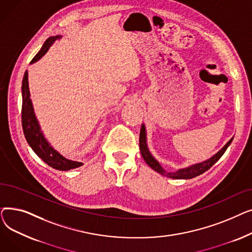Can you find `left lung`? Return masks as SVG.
I'll return each mask as SVG.
<instances>
[{
	"mask_svg": "<svg viewBox=\"0 0 252 252\" xmlns=\"http://www.w3.org/2000/svg\"><path fill=\"white\" fill-rule=\"evenodd\" d=\"M233 138L224 145V146L213 157L210 158V159L201 162V163H197L194 165H191L187 168H183V169H179L175 173H169V171H166L162 168V166L159 164V162L156 161V159H154V157L150 154L148 148H147V144H146V130H145V126H142L141 130H140V150H141V154L142 157L144 158V160L146 161V163L153 168L155 171H157L158 174L163 175L165 177L171 178V179H192L195 178L197 176H199L203 173H205L206 170H208L211 166H213L220 158L222 156V154L224 153V151L227 150V148L229 147V145L231 144Z\"/></svg>",
	"mask_w": 252,
	"mask_h": 252,
	"instance_id": "8db88e82",
	"label": "left lung"
}]
</instances>
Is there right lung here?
<instances>
[{
	"mask_svg": "<svg viewBox=\"0 0 252 252\" xmlns=\"http://www.w3.org/2000/svg\"><path fill=\"white\" fill-rule=\"evenodd\" d=\"M59 37V35L49 37L43 45L42 49L39 50L37 54L32 58L31 63H33L38 59H41L46 54V52L48 51L50 46ZM30 97L31 95L29 89L28 71H25L22 81L21 122L25 139L30 144L32 149L34 151V153L41 158V159H43V161H45L48 165L58 170H69L72 168H76L78 166H82L84 164L83 162L69 160L67 158L60 155L56 150H54L50 146V144L45 139L41 128H39V126L37 124L33 112L32 100Z\"/></svg>",
	"mask_w": 252,
	"mask_h": 252,
	"instance_id": "1",
	"label": "right lung"
}]
</instances>
